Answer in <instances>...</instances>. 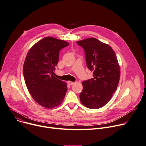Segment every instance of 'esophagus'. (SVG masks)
I'll list each match as a JSON object with an SVG mask.
<instances>
[{
	"label": "esophagus",
	"mask_w": 146,
	"mask_h": 146,
	"mask_svg": "<svg viewBox=\"0 0 146 146\" xmlns=\"http://www.w3.org/2000/svg\"><path fill=\"white\" fill-rule=\"evenodd\" d=\"M68 84L70 85H73V84H74V82H72V81H68Z\"/></svg>",
	"instance_id": "obj_1"
}]
</instances>
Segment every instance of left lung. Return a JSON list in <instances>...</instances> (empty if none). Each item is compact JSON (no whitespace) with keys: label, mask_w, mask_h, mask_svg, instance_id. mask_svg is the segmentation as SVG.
I'll return each mask as SVG.
<instances>
[{"label":"left lung","mask_w":146,"mask_h":146,"mask_svg":"<svg viewBox=\"0 0 146 146\" xmlns=\"http://www.w3.org/2000/svg\"><path fill=\"white\" fill-rule=\"evenodd\" d=\"M85 51L88 68L93 78L83 81L80 100L85 107L96 109L107 104L115 92L120 79V66L115 51L95 38L76 41Z\"/></svg>","instance_id":"1"}]
</instances>
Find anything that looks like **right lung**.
<instances>
[{
    "mask_svg": "<svg viewBox=\"0 0 146 146\" xmlns=\"http://www.w3.org/2000/svg\"><path fill=\"white\" fill-rule=\"evenodd\" d=\"M69 43L51 37L38 41L29 51L23 75L29 92L35 101L47 109L60 105L67 91L66 84L55 78L60 51Z\"/></svg>",
    "mask_w": 146,
    "mask_h": 146,
    "instance_id": "1",
    "label": "right lung"
}]
</instances>
